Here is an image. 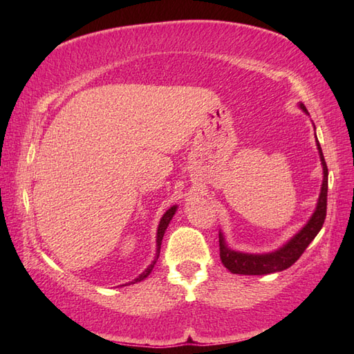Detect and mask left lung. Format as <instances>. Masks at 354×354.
Returning a JSON list of instances; mask_svg holds the SVG:
<instances>
[{
    "mask_svg": "<svg viewBox=\"0 0 354 354\" xmlns=\"http://www.w3.org/2000/svg\"><path fill=\"white\" fill-rule=\"evenodd\" d=\"M304 112H307L304 104H299ZM318 150L322 162V170H324V179H322L321 194L318 199L317 209H315L310 221L306 223V227L293 236L288 243H286L280 250L269 254H243L232 251L225 245V240L222 232H219V251H221V260L223 266L232 274H243V275H265L272 272H280L290 268L299 257H301L306 248L310 245L312 240L317 237L321 231L322 225L326 221L327 214V189H328V169L322 155L321 146L318 142Z\"/></svg>",
    "mask_w": 354,
    "mask_h": 354,
    "instance_id": "8db88e82",
    "label": "left lung"
}]
</instances>
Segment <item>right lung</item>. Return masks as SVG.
I'll return each mask as SVG.
<instances>
[{
  "instance_id": "right-lung-1",
  "label": "right lung",
  "mask_w": 354,
  "mask_h": 354,
  "mask_svg": "<svg viewBox=\"0 0 354 354\" xmlns=\"http://www.w3.org/2000/svg\"><path fill=\"white\" fill-rule=\"evenodd\" d=\"M175 212H176V205L175 207H171V208H169L167 212L164 213V216H162V219H161V222H160V227H158V234H156V246H158V250H156V257H155V260L152 261V265H150L145 272H142L138 278H135L133 281H131V283H137V281H141V280H145V278L152 272V269H153V266H155V263H156V260H158V257H160V250H161V240H162V237H164V232H165V230H167V227H169V223H170V221H171V217H173V214H175ZM129 283V284H131ZM123 286H126V284H123Z\"/></svg>"
}]
</instances>
